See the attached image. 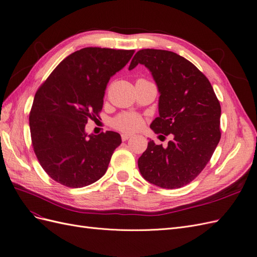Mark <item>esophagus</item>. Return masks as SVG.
Masks as SVG:
<instances>
[{"mask_svg": "<svg viewBox=\"0 0 257 257\" xmlns=\"http://www.w3.org/2000/svg\"><path fill=\"white\" fill-rule=\"evenodd\" d=\"M130 137H131V135H128V134H122V135H121V138H122L123 142L127 141V139H128Z\"/></svg>", "mask_w": 257, "mask_h": 257, "instance_id": "1", "label": "esophagus"}]
</instances>
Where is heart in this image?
Listing matches in <instances>:
<instances>
[{"instance_id": "1", "label": "heart", "mask_w": 257, "mask_h": 257, "mask_svg": "<svg viewBox=\"0 0 257 257\" xmlns=\"http://www.w3.org/2000/svg\"><path fill=\"white\" fill-rule=\"evenodd\" d=\"M143 119L136 113H121L112 120V125L116 130L133 133L143 126Z\"/></svg>"}]
</instances>
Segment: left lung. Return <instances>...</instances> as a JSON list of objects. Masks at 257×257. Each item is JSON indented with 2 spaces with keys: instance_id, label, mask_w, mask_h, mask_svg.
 I'll list each match as a JSON object with an SVG mask.
<instances>
[{
  "instance_id": "8db88e82",
  "label": "left lung",
  "mask_w": 257,
  "mask_h": 257,
  "mask_svg": "<svg viewBox=\"0 0 257 257\" xmlns=\"http://www.w3.org/2000/svg\"><path fill=\"white\" fill-rule=\"evenodd\" d=\"M138 64L151 72L160 92V115L151 130L174 135L167 148L148 143L138 159L139 172L160 188H182L201 173L220 142V102L207 77L173 51L142 49L128 69Z\"/></svg>"
}]
</instances>
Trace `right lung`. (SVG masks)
<instances>
[{
  "instance_id": "obj_1",
  "label": "right lung",
  "mask_w": 257,
  "mask_h": 257,
  "mask_svg": "<svg viewBox=\"0 0 257 257\" xmlns=\"http://www.w3.org/2000/svg\"><path fill=\"white\" fill-rule=\"evenodd\" d=\"M134 50L87 47L69 54L38 88L29 116L33 149L54 181L82 188L102 178L121 144L112 131L88 135L84 127L102 110L107 83Z\"/></svg>"
}]
</instances>
